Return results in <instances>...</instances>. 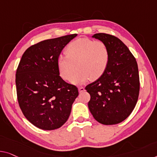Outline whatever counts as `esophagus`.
Masks as SVG:
<instances>
[{
    "mask_svg": "<svg viewBox=\"0 0 157 157\" xmlns=\"http://www.w3.org/2000/svg\"><path fill=\"white\" fill-rule=\"evenodd\" d=\"M78 90H79V92L81 93V92H83L84 91H85V89L84 88V87H82V86H79Z\"/></svg>",
    "mask_w": 157,
    "mask_h": 157,
    "instance_id": "esophagus-1",
    "label": "esophagus"
}]
</instances>
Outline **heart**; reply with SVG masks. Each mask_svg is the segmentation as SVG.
<instances>
[{
	"mask_svg": "<svg viewBox=\"0 0 157 157\" xmlns=\"http://www.w3.org/2000/svg\"><path fill=\"white\" fill-rule=\"evenodd\" d=\"M65 56L57 58V67L60 77L71 80L78 68L79 71L72 79L75 85H82L96 80L105 73L110 60L108 46L102 41L80 38L72 41L65 48Z\"/></svg>",
	"mask_w": 157,
	"mask_h": 157,
	"instance_id": "obj_1",
	"label": "heart"
}]
</instances>
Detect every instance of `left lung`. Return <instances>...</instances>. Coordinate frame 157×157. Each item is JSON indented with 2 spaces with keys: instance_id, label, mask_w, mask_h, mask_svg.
I'll list each match as a JSON object with an SVG mask.
<instances>
[{
  "instance_id": "1",
  "label": "left lung",
  "mask_w": 157,
  "mask_h": 157,
  "mask_svg": "<svg viewBox=\"0 0 157 157\" xmlns=\"http://www.w3.org/2000/svg\"><path fill=\"white\" fill-rule=\"evenodd\" d=\"M92 37L108 46L110 60L105 73L85 87L91 96L88 107L99 123L115 125L125 120L137 104L140 92L138 67L132 53L118 38L104 33Z\"/></svg>"
}]
</instances>
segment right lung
Returning a JSON list of instances; mask_svg holds the SVG:
<instances>
[{"instance_id":"right-lung-1","label":"right lung","mask_w":157,"mask_h":157,"mask_svg":"<svg viewBox=\"0 0 157 157\" xmlns=\"http://www.w3.org/2000/svg\"><path fill=\"white\" fill-rule=\"evenodd\" d=\"M77 34L47 39L28 48L16 72L18 103L34 126L45 130L61 127L79 94L75 85L60 76L57 58Z\"/></svg>"}]
</instances>
